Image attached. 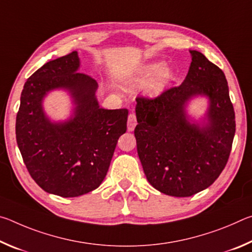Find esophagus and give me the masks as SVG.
Returning a JSON list of instances; mask_svg holds the SVG:
<instances>
[{
	"instance_id": "34e87169",
	"label": "esophagus",
	"mask_w": 252,
	"mask_h": 252,
	"mask_svg": "<svg viewBox=\"0 0 252 252\" xmlns=\"http://www.w3.org/2000/svg\"><path fill=\"white\" fill-rule=\"evenodd\" d=\"M135 126H136L135 114L131 113L129 114V118H127V131H133Z\"/></svg>"
}]
</instances>
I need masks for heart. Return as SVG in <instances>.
Returning a JSON list of instances; mask_svg holds the SVG:
<instances>
[{
    "label": "heart",
    "instance_id": "1",
    "mask_svg": "<svg viewBox=\"0 0 252 252\" xmlns=\"http://www.w3.org/2000/svg\"><path fill=\"white\" fill-rule=\"evenodd\" d=\"M174 78V72L172 67L164 64L161 61H152L144 63L131 79L132 85L147 84L146 92L149 95L157 96L165 90L170 82Z\"/></svg>",
    "mask_w": 252,
    "mask_h": 252
}]
</instances>
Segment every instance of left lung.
Returning a JSON list of instances; mask_svg holds the SVG:
<instances>
[{
  "label": "left lung",
  "instance_id": "obj_1",
  "mask_svg": "<svg viewBox=\"0 0 252 252\" xmlns=\"http://www.w3.org/2000/svg\"><path fill=\"white\" fill-rule=\"evenodd\" d=\"M186 79L156 99H136L139 159L149 183L172 197H190L210 187L224 169L231 151L236 120L222 70L201 52L190 50ZM206 97L204 117L191 118L186 108Z\"/></svg>",
  "mask_w": 252,
  "mask_h": 252
}]
</instances>
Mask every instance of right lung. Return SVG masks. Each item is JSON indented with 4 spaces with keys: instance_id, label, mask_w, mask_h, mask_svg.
<instances>
[{
    "instance_id": "obj_1",
    "label": "right lung",
    "mask_w": 252,
    "mask_h": 252,
    "mask_svg": "<svg viewBox=\"0 0 252 252\" xmlns=\"http://www.w3.org/2000/svg\"><path fill=\"white\" fill-rule=\"evenodd\" d=\"M76 51L52 60L34 72L21 93L16 142L33 180L46 192L79 197L96 189L108 173L120 135L126 133L127 110L100 108L96 81L80 73ZM62 90L71 97V117L53 122L43 101Z\"/></svg>"
}]
</instances>
